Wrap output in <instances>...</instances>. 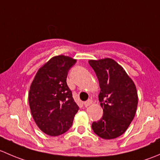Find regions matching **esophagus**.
<instances>
[{
  "label": "esophagus",
  "mask_w": 160,
  "mask_h": 160,
  "mask_svg": "<svg viewBox=\"0 0 160 160\" xmlns=\"http://www.w3.org/2000/svg\"><path fill=\"white\" fill-rule=\"evenodd\" d=\"M92 104V100L91 99H89L87 101H85L84 103H83V104H84L85 107H88V106L90 105V104Z\"/></svg>",
  "instance_id": "esophagus-1"
}]
</instances>
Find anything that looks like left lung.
<instances>
[{
	"label": "left lung",
	"instance_id": "8db88e82",
	"mask_svg": "<svg viewBox=\"0 0 160 160\" xmlns=\"http://www.w3.org/2000/svg\"><path fill=\"white\" fill-rule=\"evenodd\" d=\"M99 80V101L102 118L92 123L94 133L104 139L122 135L135 117L138 94L135 83L125 70L112 59L90 60Z\"/></svg>",
	"mask_w": 160,
	"mask_h": 160
}]
</instances>
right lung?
<instances>
[{
  "instance_id": "1",
  "label": "right lung",
  "mask_w": 160,
  "mask_h": 160,
  "mask_svg": "<svg viewBox=\"0 0 160 160\" xmlns=\"http://www.w3.org/2000/svg\"><path fill=\"white\" fill-rule=\"evenodd\" d=\"M76 62L65 56L52 58L38 70L30 87L32 117L38 128L51 136L68 131L79 110L67 83L69 70Z\"/></svg>"
}]
</instances>
